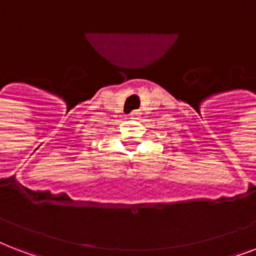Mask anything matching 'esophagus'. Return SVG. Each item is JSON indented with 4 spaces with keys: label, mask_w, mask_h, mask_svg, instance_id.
<instances>
[{
    "label": "esophagus",
    "mask_w": 256,
    "mask_h": 256,
    "mask_svg": "<svg viewBox=\"0 0 256 256\" xmlns=\"http://www.w3.org/2000/svg\"><path fill=\"white\" fill-rule=\"evenodd\" d=\"M136 114H138V112H132V116H136Z\"/></svg>",
    "instance_id": "esophagus-1"
}]
</instances>
